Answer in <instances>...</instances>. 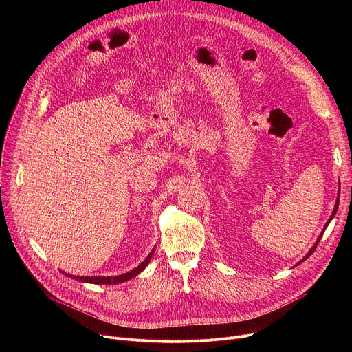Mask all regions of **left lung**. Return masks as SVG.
I'll return each mask as SVG.
<instances>
[{"instance_id":"1","label":"left lung","mask_w":352,"mask_h":352,"mask_svg":"<svg viewBox=\"0 0 352 352\" xmlns=\"http://www.w3.org/2000/svg\"><path fill=\"white\" fill-rule=\"evenodd\" d=\"M338 195H340V190H338ZM337 209H338V197H337V202H336V206H334V210H333V214H331V217H330V219H329V221H327V223H326V226H324V228H323V231H322V234H320V235H319V238H318V241H316V243H315V245H314V246H312V249H311V250H309V252H308V255H307V256H305V258H304V259H302V261H300V262H299V263H302V262H304V261H307V259H308V258H309V256H311V255H312V254H314V252H315V249H316V246H318V243H319V241H320V238H322V235H323V232H324V230H326V227H327V226H329V223H330V221H331V219H333V217H334V216H336V213H337ZM299 263H298V265H299Z\"/></svg>"}]
</instances>
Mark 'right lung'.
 <instances>
[{"instance_id":"add662e5","label":"right lung","mask_w":352,"mask_h":352,"mask_svg":"<svg viewBox=\"0 0 352 352\" xmlns=\"http://www.w3.org/2000/svg\"><path fill=\"white\" fill-rule=\"evenodd\" d=\"M153 252H155V249L148 254V256L138 267H135L133 270H131V272H128L125 274H121V276H114V277H80V276H71V274H67V273L65 274L68 277H72V278H75L78 281H83V283H91V284H118V283H124V281L131 280L132 277L138 276L148 265L150 259H152Z\"/></svg>"}]
</instances>
